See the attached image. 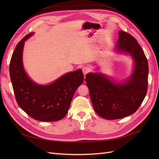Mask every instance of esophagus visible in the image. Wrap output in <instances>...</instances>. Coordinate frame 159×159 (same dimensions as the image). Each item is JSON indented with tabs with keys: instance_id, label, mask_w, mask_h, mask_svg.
Masks as SVG:
<instances>
[{
	"instance_id": "1",
	"label": "esophagus",
	"mask_w": 159,
	"mask_h": 159,
	"mask_svg": "<svg viewBox=\"0 0 159 159\" xmlns=\"http://www.w3.org/2000/svg\"><path fill=\"white\" fill-rule=\"evenodd\" d=\"M82 71H83V73L84 75H86L87 74H88L89 72L90 71V68L88 66H84L82 68Z\"/></svg>"
}]
</instances>
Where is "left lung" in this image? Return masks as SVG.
Returning <instances> with one entry per match:
<instances>
[{
	"mask_svg": "<svg viewBox=\"0 0 159 159\" xmlns=\"http://www.w3.org/2000/svg\"><path fill=\"white\" fill-rule=\"evenodd\" d=\"M115 48L118 52L128 53L134 60L133 74L127 80L119 83L99 73L88 74L85 80L95 111L109 120L133 114L143 102L148 88V61L135 38L119 31Z\"/></svg>",
	"mask_w": 159,
	"mask_h": 159,
	"instance_id": "1",
	"label": "left lung"
}]
</instances>
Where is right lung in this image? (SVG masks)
Wrapping results in <instances>:
<instances>
[{
  "mask_svg": "<svg viewBox=\"0 0 159 159\" xmlns=\"http://www.w3.org/2000/svg\"><path fill=\"white\" fill-rule=\"evenodd\" d=\"M29 33L18 43L9 67L16 102L32 118L40 121H57L64 118L70 108L75 91L83 83L81 70L69 72L54 82L38 85L28 78L23 67L22 50Z\"/></svg>",
  "mask_w": 159,
  "mask_h": 159,
  "instance_id": "obj_1",
  "label": "right lung"
}]
</instances>
